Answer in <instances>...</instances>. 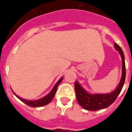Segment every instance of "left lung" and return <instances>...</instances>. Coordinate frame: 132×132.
<instances>
[{
    "mask_svg": "<svg viewBox=\"0 0 132 132\" xmlns=\"http://www.w3.org/2000/svg\"><path fill=\"white\" fill-rule=\"evenodd\" d=\"M114 47L119 52L122 60V75L119 85L116 90L107 94H90L80 86L78 82H75V92L78 103L83 109L88 111H97L103 109L110 106L113 103L122 89L126 79V64L124 54L122 50L117 44H115Z\"/></svg>",
    "mask_w": 132,
    "mask_h": 132,
    "instance_id": "obj_1",
    "label": "left lung"
}]
</instances>
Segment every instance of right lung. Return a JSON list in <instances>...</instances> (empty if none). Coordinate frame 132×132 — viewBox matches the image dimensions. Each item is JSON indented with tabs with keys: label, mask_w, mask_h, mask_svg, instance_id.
<instances>
[{
	"label": "right lung",
	"mask_w": 132,
	"mask_h": 132,
	"mask_svg": "<svg viewBox=\"0 0 132 132\" xmlns=\"http://www.w3.org/2000/svg\"><path fill=\"white\" fill-rule=\"evenodd\" d=\"M63 78H60V79L58 80V81L56 82V84L55 85V86L54 87V88H52V90H51L49 94H47L46 96L44 97L43 98H39V99H37V100H35V101H29V100H26V99H24V98H21L20 97L17 96L16 94L13 91V93H14V95L16 96L22 102H23L24 103H25L26 105H27L29 107H42V106H44V105H46L47 104L49 103L52 100L53 98L54 97V95L56 94V92L57 90V86L60 85V83L62 82V80Z\"/></svg>",
	"instance_id": "right-lung-1"
}]
</instances>
